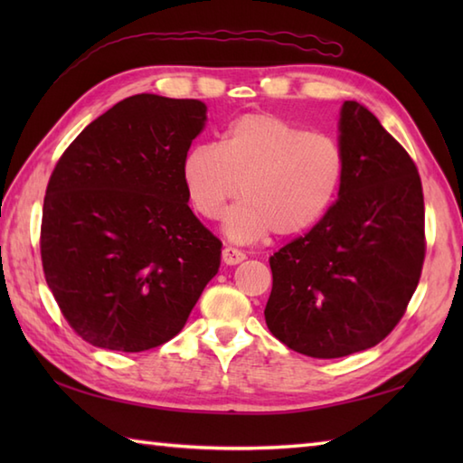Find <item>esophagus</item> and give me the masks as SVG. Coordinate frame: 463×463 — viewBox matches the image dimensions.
I'll return each mask as SVG.
<instances>
[{
  "label": "esophagus",
  "mask_w": 463,
  "mask_h": 463,
  "mask_svg": "<svg viewBox=\"0 0 463 463\" xmlns=\"http://www.w3.org/2000/svg\"><path fill=\"white\" fill-rule=\"evenodd\" d=\"M244 259H247V254H244L242 250H239V249H234V247H226V249H222V262L224 264H239V262H242Z\"/></svg>",
  "instance_id": "34e87169"
}]
</instances>
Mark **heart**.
Returning a JSON list of instances; mask_svg holds the SVG:
<instances>
[{
	"mask_svg": "<svg viewBox=\"0 0 463 463\" xmlns=\"http://www.w3.org/2000/svg\"><path fill=\"white\" fill-rule=\"evenodd\" d=\"M342 181L340 145L274 113L242 115L221 145H196L183 161L186 194L206 221L219 219L241 184L242 201L224 221L226 234L239 242L312 229L336 201Z\"/></svg>",
	"mask_w": 463,
	"mask_h": 463,
	"instance_id": "obj_1",
	"label": "heart"
}]
</instances>
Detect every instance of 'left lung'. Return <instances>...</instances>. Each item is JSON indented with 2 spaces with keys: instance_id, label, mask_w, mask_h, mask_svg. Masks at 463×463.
Instances as JSON below:
<instances>
[{
  "instance_id": "left-lung-1",
  "label": "left lung",
  "mask_w": 463,
  "mask_h": 463,
  "mask_svg": "<svg viewBox=\"0 0 463 463\" xmlns=\"http://www.w3.org/2000/svg\"><path fill=\"white\" fill-rule=\"evenodd\" d=\"M338 201L270 257L274 338L310 358L376 346L404 317L426 257L416 163L366 107L340 111Z\"/></svg>"
}]
</instances>
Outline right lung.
<instances>
[{
    "label": "right lung",
    "mask_w": 463,
    "mask_h": 463,
    "mask_svg": "<svg viewBox=\"0 0 463 463\" xmlns=\"http://www.w3.org/2000/svg\"><path fill=\"white\" fill-rule=\"evenodd\" d=\"M196 99L141 93L97 117L59 156L42 216V264L59 310L97 348L175 338L221 267L222 242L189 206L183 161Z\"/></svg>",
    "instance_id": "obj_1"
}]
</instances>
